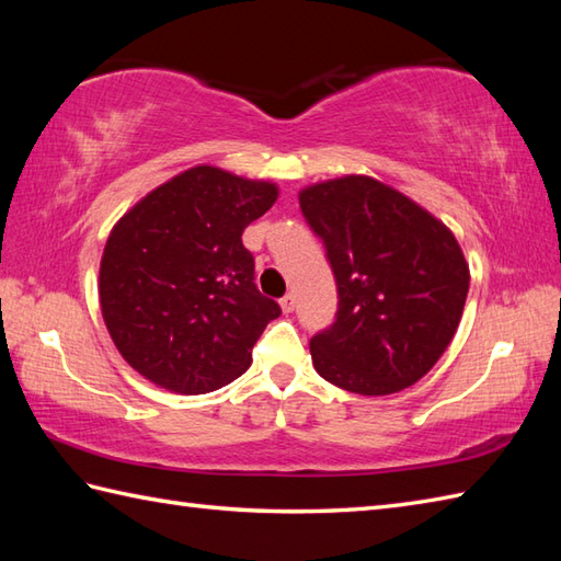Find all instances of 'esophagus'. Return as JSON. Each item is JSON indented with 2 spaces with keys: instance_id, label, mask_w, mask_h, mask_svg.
Segmentation results:
<instances>
[{
  "instance_id": "esophagus-1",
  "label": "esophagus",
  "mask_w": 561,
  "mask_h": 561,
  "mask_svg": "<svg viewBox=\"0 0 561 561\" xmlns=\"http://www.w3.org/2000/svg\"><path fill=\"white\" fill-rule=\"evenodd\" d=\"M279 306H282V311H284V313H294V308H296L294 294H287V296H284V299L279 301Z\"/></svg>"
}]
</instances>
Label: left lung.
<instances>
[{
	"instance_id": "1",
	"label": "left lung",
	"mask_w": 561,
	"mask_h": 561,
	"mask_svg": "<svg viewBox=\"0 0 561 561\" xmlns=\"http://www.w3.org/2000/svg\"><path fill=\"white\" fill-rule=\"evenodd\" d=\"M337 282V316L311 340L316 371L356 396L410 388L456 335L470 270L444 221L368 175L299 193Z\"/></svg>"
}]
</instances>
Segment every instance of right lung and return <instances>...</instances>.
Wrapping results in <instances>:
<instances>
[{
	"label": "right lung",
	"instance_id": "add662e5",
	"mask_svg": "<svg viewBox=\"0 0 561 561\" xmlns=\"http://www.w3.org/2000/svg\"><path fill=\"white\" fill-rule=\"evenodd\" d=\"M277 195L274 183L195 165L113 226L101 257V313L137 374L181 396L245 374L282 308L257 291L241 236Z\"/></svg>",
	"mask_w": 561,
	"mask_h": 561
}]
</instances>
